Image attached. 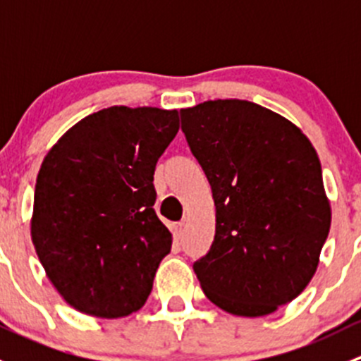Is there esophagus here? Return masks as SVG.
I'll list each match as a JSON object with an SVG mask.
<instances>
[{"label": "esophagus", "instance_id": "obj_1", "mask_svg": "<svg viewBox=\"0 0 361 361\" xmlns=\"http://www.w3.org/2000/svg\"><path fill=\"white\" fill-rule=\"evenodd\" d=\"M171 232H173L174 239H180L181 234H183V224H181V221H176V224H171Z\"/></svg>", "mask_w": 361, "mask_h": 361}]
</instances>
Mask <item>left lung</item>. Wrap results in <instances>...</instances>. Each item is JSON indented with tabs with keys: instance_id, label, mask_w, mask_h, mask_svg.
Returning a JSON list of instances; mask_svg holds the SVG:
<instances>
[{
	"instance_id": "8db88e82",
	"label": "left lung",
	"mask_w": 361,
	"mask_h": 361,
	"mask_svg": "<svg viewBox=\"0 0 361 361\" xmlns=\"http://www.w3.org/2000/svg\"><path fill=\"white\" fill-rule=\"evenodd\" d=\"M216 206L202 292L235 316H265L304 292L329 238L330 202L311 141L278 113L241 99L180 111Z\"/></svg>"
}]
</instances>
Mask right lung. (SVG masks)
Instances as JSON below:
<instances>
[{"label":"right lung","mask_w":361,"mask_h":361,"mask_svg":"<svg viewBox=\"0 0 361 361\" xmlns=\"http://www.w3.org/2000/svg\"><path fill=\"white\" fill-rule=\"evenodd\" d=\"M178 129L176 110L104 108L75 123L43 159L31 239L76 311L122 318L147 302L173 243L154 209V173Z\"/></svg>","instance_id":"obj_1"}]
</instances>
